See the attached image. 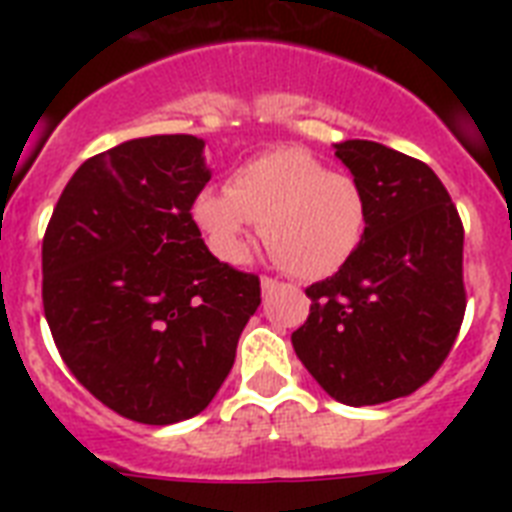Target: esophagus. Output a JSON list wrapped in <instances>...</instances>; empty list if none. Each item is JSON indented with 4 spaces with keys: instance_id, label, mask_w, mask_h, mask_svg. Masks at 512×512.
Segmentation results:
<instances>
[{
    "instance_id": "esophagus-1",
    "label": "esophagus",
    "mask_w": 512,
    "mask_h": 512,
    "mask_svg": "<svg viewBox=\"0 0 512 512\" xmlns=\"http://www.w3.org/2000/svg\"><path fill=\"white\" fill-rule=\"evenodd\" d=\"M260 284H263V292H271V289L279 287V281L271 279V276H263V279H260Z\"/></svg>"
}]
</instances>
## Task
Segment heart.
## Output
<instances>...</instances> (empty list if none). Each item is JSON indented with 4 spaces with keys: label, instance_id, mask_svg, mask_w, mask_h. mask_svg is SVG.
<instances>
[{
    "label": "heart",
    "instance_id": "1",
    "mask_svg": "<svg viewBox=\"0 0 512 512\" xmlns=\"http://www.w3.org/2000/svg\"><path fill=\"white\" fill-rule=\"evenodd\" d=\"M193 220L225 263L247 255L249 225L295 279L332 276L356 255L366 233V196L353 177L329 172L305 148H273L233 170L228 188H204Z\"/></svg>",
    "mask_w": 512,
    "mask_h": 512
}]
</instances>
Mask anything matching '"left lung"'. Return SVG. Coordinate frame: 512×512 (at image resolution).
<instances>
[{"mask_svg": "<svg viewBox=\"0 0 512 512\" xmlns=\"http://www.w3.org/2000/svg\"><path fill=\"white\" fill-rule=\"evenodd\" d=\"M337 156L366 196V233L335 276L305 289L311 313L292 345L335 401L385 404L422 388L460 335L465 228L420 159L372 140H345Z\"/></svg>", "mask_w": 512, "mask_h": 512, "instance_id": "left-lung-1", "label": "left lung"}]
</instances>
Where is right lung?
<instances>
[{
  "mask_svg": "<svg viewBox=\"0 0 512 512\" xmlns=\"http://www.w3.org/2000/svg\"><path fill=\"white\" fill-rule=\"evenodd\" d=\"M193 135H151L74 172L42 239V305L76 380L127 420L207 409L260 305V279L220 263L191 209L209 183Z\"/></svg>",
  "mask_w": 512,
  "mask_h": 512,
  "instance_id": "add662e5",
  "label": "right lung"
}]
</instances>
